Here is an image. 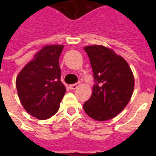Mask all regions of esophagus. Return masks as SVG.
<instances>
[{
	"label": "esophagus",
	"mask_w": 156,
	"mask_h": 156,
	"mask_svg": "<svg viewBox=\"0 0 156 156\" xmlns=\"http://www.w3.org/2000/svg\"><path fill=\"white\" fill-rule=\"evenodd\" d=\"M78 86H79V83H73V84H72L69 86V88H71V89H76Z\"/></svg>",
	"instance_id": "esophagus-1"
}]
</instances>
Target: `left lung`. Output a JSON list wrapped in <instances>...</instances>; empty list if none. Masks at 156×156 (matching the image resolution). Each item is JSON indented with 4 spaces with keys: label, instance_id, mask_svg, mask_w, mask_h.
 <instances>
[{
    "label": "left lung",
    "instance_id": "left-lung-1",
    "mask_svg": "<svg viewBox=\"0 0 156 156\" xmlns=\"http://www.w3.org/2000/svg\"><path fill=\"white\" fill-rule=\"evenodd\" d=\"M84 50L90 60L96 83L83 109L95 120L111 119L123 111L132 97L133 72L126 60L111 48L91 45L85 47Z\"/></svg>",
    "mask_w": 156,
    "mask_h": 156
}]
</instances>
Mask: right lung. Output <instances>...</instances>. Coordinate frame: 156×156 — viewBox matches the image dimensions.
Here are the masks:
<instances>
[{"label": "right lung", "instance_id": "1", "mask_svg": "<svg viewBox=\"0 0 156 156\" xmlns=\"http://www.w3.org/2000/svg\"><path fill=\"white\" fill-rule=\"evenodd\" d=\"M63 45H46L20 71L16 85L20 101L29 115L41 120L58 111L66 93L61 82L59 57Z\"/></svg>", "mask_w": 156, "mask_h": 156}]
</instances>
